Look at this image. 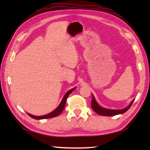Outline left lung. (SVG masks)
I'll return each instance as SVG.
<instances>
[{
  "label": "left lung",
  "instance_id": "left-lung-1",
  "mask_svg": "<svg viewBox=\"0 0 150 150\" xmlns=\"http://www.w3.org/2000/svg\"><path fill=\"white\" fill-rule=\"evenodd\" d=\"M135 99L132 100V101L130 103V104L128 106L126 107L125 108L122 110H111V109H108V108H105L100 106L99 104H98L97 100H95V98L93 96V95L92 94V100H91V108L97 114L103 116H113L117 115L122 114L125 113L126 111H128L129 108L131 107L132 105L133 101Z\"/></svg>",
  "mask_w": 150,
  "mask_h": 150
}]
</instances>
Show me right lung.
<instances>
[{
  "label": "right lung",
  "instance_id": "1",
  "mask_svg": "<svg viewBox=\"0 0 150 150\" xmlns=\"http://www.w3.org/2000/svg\"><path fill=\"white\" fill-rule=\"evenodd\" d=\"M75 88H76V87L71 89V90H69L68 91H67L66 94L64 95V96L63 97L62 99L61 102H60V103L59 104L58 107H57L55 110H54L53 111H52L51 113H50L48 114H46V115H42V116H35V115H31V114L28 113V114L29 115V116H30L31 118H33V119H37V120L49 119V118H53V117L58 116L59 115H60L62 113V111H63L64 108V107H65L67 98H68L69 95L71 93Z\"/></svg>",
  "mask_w": 150,
  "mask_h": 150
}]
</instances>
